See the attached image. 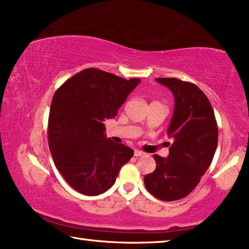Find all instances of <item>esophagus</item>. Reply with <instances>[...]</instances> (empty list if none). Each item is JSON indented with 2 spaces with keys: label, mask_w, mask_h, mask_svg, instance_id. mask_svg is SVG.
Instances as JSON below:
<instances>
[{
  "label": "esophagus",
  "mask_w": 249,
  "mask_h": 249,
  "mask_svg": "<svg viewBox=\"0 0 249 249\" xmlns=\"http://www.w3.org/2000/svg\"><path fill=\"white\" fill-rule=\"evenodd\" d=\"M145 154L142 153V151H141V150H135L134 151V156L135 157H141V156H144Z\"/></svg>",
  "instance_id": "esophagus-1"
}]
</instances>
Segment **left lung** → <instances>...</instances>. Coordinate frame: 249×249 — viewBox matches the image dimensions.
<instances>
[{"label":"left lung","instance_id":"obj_1","mask_svg":"<svg viewBox=\"0 0 249 249\" xmlns=\"http://www.w3.org/2000/svg\"><path fill=\"white\" fill-rule=\"evenodd\" d=\"M175 96V112L168 127L174 140L167 158L154 155L156 169L144 178L150 195L162 201L187 196L208 170L217 147L218 129L212 105L195 83L157 78Z\"/></svg>","mask_w":249,"mask_h":249}]
</instances>
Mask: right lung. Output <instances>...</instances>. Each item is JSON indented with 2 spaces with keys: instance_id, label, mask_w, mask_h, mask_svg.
<instances>
[{
  "instance_id": "add662e5",
  "label": "right lung",
  "mask_w": 249,
  "mask_h": 249,
  "mask_svg": "<svg viewBox=\"0 0 249 249\" xmlns=\"http://www.w3.org/2000/svg\"><path fill=\"white\" fill-rule=\"evenodd\" d=\"M140 82L89 68L54 92L48 145L57 169L75 191L90 196L107 191L133 157L132 148L107 138L103 122L116 116Z\"/></svg>"
}]
</instances>
